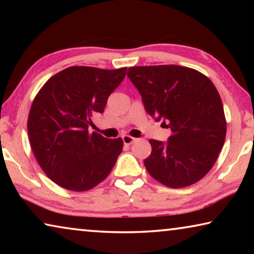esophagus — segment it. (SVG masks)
<instances>
[{"label":"esophagus","mask_w":254,"mask_h":254,"mask_svg":"<svg viewBox=\"0 0 254 254\" xmlns=\"http://www.w3.org/2000/svg\"><path fill=\"white\" fill-rule=\"evenodd\" d=\"M122 139H123V143L126 144V145H130V144H132V143L134 142V141L136 140L135 137H133V136H131V135H127V134L123 135Z\"/></svg>","instance_id":"1"}]
</instances>
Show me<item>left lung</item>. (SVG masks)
<instances>
[{"label": "left lung", "instance_id": "left-lung-1", "mask_svg": "<svg viewBox=\"0 0 254 254\" xmlns=\"http://www.w3.org/2000/svg\"><path fill=\"white\" fill-rule=\"evenodd\" d=\"M127 76L145 111L171 130L168 142L149 140L148 173L170 188L199 182L217 160L226 135L223 103L212 80L176 65L131 67Z\"/></svg>", "mask_w": 254, "mask_h": 254}]
</instances>
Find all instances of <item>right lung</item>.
Here are the masks:
<instances>
[{
    "mask_svg": "<svg viewBox=\"0 0 254 254\" xmlns=\"http://www.w3.org/2000/svg\"><path fill=\"white\" fill-rule=\"evenodd\" d=\"M126 74L127 67L71 66L50 77L34 97L28 117L30 145L41 169L58 186L89 190L113 169L123 140L89 133L88 127Z\"/></svg>",
    "mask_w": 254,
    "mask_h": 254,
    "instance_id": "obj_1",
    "label": "right lung"
}]
</instances>
